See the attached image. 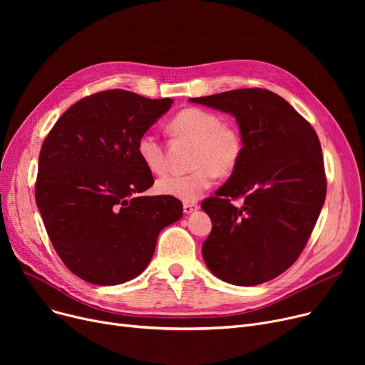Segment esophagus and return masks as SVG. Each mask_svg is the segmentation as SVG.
<instances>
[{
    "instance_id": "obj_1",
    "label": "esophagus",
    "mask_w": 365,
    "mask_h": 365,
    "mask_svg": "<svg viewBox=\"0 0 365 365\" xmlns=\"http://www.w3.org/2000/svg\"><path fill=\"white\" fill-rule=\"evenodd\" d=\"M197 210H198V205H197V204H190V202H185V204H183V212H185V215L194 213V212H197Z\"/></svg>"
}]
</instances>
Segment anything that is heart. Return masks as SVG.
Segmentation results:
<instances>
[{"mask_svg":"<svg viewBox=\"0 0 365 365\" xmlns=\"http://www.w3.org/2000/svg\"><path fill=\"white\" fill-rule=\"evenodd\" d=\"M171 130L197 142L194 152L195 170L186 175H165L157 180V192L185 202L197 201L213 185L216 175L232 173L242 155L240 131L223 123L220 115L201 108H186L170 121ZM136 152L152 171L163 173L167 167L163 143L155 133H142Z\"/></svg>","mask_w":365,"mask_h":365,"instance_id":"obj_1","label":"heart"}]
</instances>
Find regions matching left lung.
Returning <instances> with one entry per match:
<instances>
[{"mask_svg":"<svg viewBox=\"0 0 365 365\" xmlns=\"http://www.w3.org/2000/svg\"><path fill=\"white\" fill-rule=\"evenodd\" d=\"M189 102L235 117L242 155L201 208L213 223L202 257L213 275L234 285L271 281L297 260L325 201L317 133L281 96L240 88ZM242 196L245 204L230 200Z\"/></svg>","mask_w":365,"mask_h":365,"instance_id":"8db88e82","label":"left lung"}]
</instances>
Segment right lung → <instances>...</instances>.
Segmentation results:
<instances>
[{"label":"right lung","instance_id":"1","mask_svg":"<svg viewBox=\"0 0 365 365\" xmlns=\"http://www.w3.org/2000/svg\"><path fill=\"white\" fill-rule=\"evenodd\" d=\"M173 99L106 90L72 105L46 138L35 200L68 269L96 285L140 275L163 229L182 217V202L143 197L153 185L136 143Z\"/></svg>","mask_w":365,"mask_h":365}]
</instances>
